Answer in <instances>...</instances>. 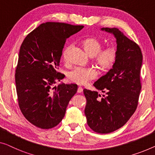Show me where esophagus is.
<instances>
[{"instance_id":"1","label":"esophagus","mask_w":155,"mask_h":155,"mask_svg":"<svg viewBox=\"0 0 155 155\" xmlns=\"http://www.w3.org/2000/svg\"><path fill=\"white\" fill-rule=\"evenodd\" d=\"M83 92V88L81 87H78V90H77V92L78 93H81V92Z\"/></svg>"}]
</instances>
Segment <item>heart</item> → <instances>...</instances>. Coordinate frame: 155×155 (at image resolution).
I'll return each instance as SVG.
<instances>
[{
	"instance_id": "b5f03b06",
	"label": "heart",
	"mask_w": 155,
	"mask_h": 155,
	"mask_svg": "<svg viewBox=\"0 0 155 155\" xmlns=\"http://www.w3.org/2000/svg\"><path fill=\"white\" fill-rule=\"evenodd\" d=\"M82 46L90 56L94 57L97 64L103 69H109L114 65L117 60V49L114 46H110L101 50L103 44L100 39L89 38L82 41ZM71 46L65 48L63 53L64 60H68V52ZM97 77V71L91 68L76 67L68 71V78L70 81L78 85H84L87 81Z\"/></svg>"
}]
</instances>
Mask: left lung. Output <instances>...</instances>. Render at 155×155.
<instances>
[{
	"label": "left lung",
	"mask_w": 155,
	"mask_h": 155,
	"mask_svg": "<svg viewBox=\"0 0 155 155\" xmlns=\"http://www.w3.org/2000/svg\"><path fill=\"white\" fill-rule=\"evenodd\" d=\"M116 39L117 57L113 68L93 85L104 92L102 98L97 91L84 89L87 102L85 115L90 128L100 134H108L122 127L137 109L141 89L140 81L143 55L137 43L116 28H102Z\"/></svg>",
	"instance_id": "8db88e82"
}]
</instances>
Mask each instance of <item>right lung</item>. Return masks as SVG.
Instances as JSON below:
<instances>
[{
  "instance_id": "obj_1",
  "label": "right lung",
  "mask_w": 155,
  "mask_h": 155,
  "mask_svg": "<svg viewBox=\"0 0 155 155\" xmlns=\"http://www.w3.org/2000/svg\"><path fill=\"white\" fill-rule=\"evenodd\" d=\"M84 27L44 23L21 44L15 73L18 106L27 120L39 128L58 125L77 93L76 84L54 85L64 77L57 70L66 40Z\"/></svg>"
}]
</instances>
